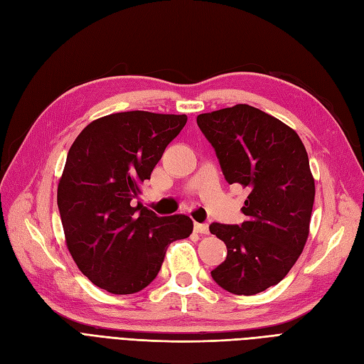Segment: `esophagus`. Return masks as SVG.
Segmentation results:
<instances>
[{"label":"esophagus","mask_w":364,"mask_h":364,"mask_svg":"<svg viewBox=\"0 0 364 364\" xmlns=\"http://www.w3.org/2000/svg\"><path fill=\"white\" fill-rule=\"evenodd\" d=\"M194 232L197 234H209V226L205 223H194Z\"/></svg>","instance_id":"obj_1"}]
</instances>
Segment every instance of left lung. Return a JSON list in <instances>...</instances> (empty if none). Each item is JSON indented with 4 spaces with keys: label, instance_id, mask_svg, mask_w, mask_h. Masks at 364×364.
I'll return each instance as SVG.
<instances>
[{
    "label": "left lung",
    "instance_id": "left-lung-1",
    "mask_svg": "<svg viewBox=\"0 0 364 364\" xmlns=\"http://www.w3.org/2000/svg\"><path fill=\"white\" fill-rule=\"evenodd\" d=\"M228 183L249 190L241 225L213 223L228 247L211 272L234 294H257L281 282L299 258L310 232L314 179L299 135L259 109L235 105L197 117Z\"/></svg>",
    "mask_w": 364,
    "mask_h": 364
}]
</instances>
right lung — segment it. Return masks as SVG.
I'll return each mask as SVG.
<instances>
[{"mask_svg":"<svg viewBox=\"0 0 364 364\" xmlns=\"http://www.w3.org/2000/svg\"><path fill=\"white\" fill-rule=\"evenodd\" d=\"M185 123L186 115L118 112L92 121L73 142L58 206L71 257L97 287L141 291L156 278L170 243L193 232L188 215L158 217L134 206Z\"/></svg>","mask_w":364,"mask_h":364,"instance_id":"obj_1","label":"right lung"}]
</instances>
